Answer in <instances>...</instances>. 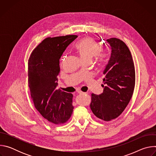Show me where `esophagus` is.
<instances>
[{
	"mask_svg": "<svg viewBox=\"0 0 156 156\" xmlns=\"http://www.w3.org/2000/svg\"><path fill=\"white\" fill-rule=\"evenodd\" d=\"M78 93L80 94H86V93H83V92H82V91H78Z\"/></svg>",
	"mask_w": 156,
	"mask_h": 156,
	"instance_id": "1",
	"label": "esophagus"
}]
</instances>
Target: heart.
Segmentation results:
<instances>
[{"label": "heart", "mask_w": 156, "mask_h": 156, "mask_svg": "<svg viewBox=\"0 0 156 156\" xmlns=\"http://www.w3.org/2000/svg\"><path fill=\"white\" fill-rule=\"evenodd\" d=\"M75 48L83 62L92 61L96 56L98 62L104 63L110 55L108 49H101L99 44L91 37H84L81 39L76 44Z\"/></svg>", "instance_id": "b5f03b06"}]
</instances>
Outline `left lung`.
<instances>
[{
    "label": "left lung",
    "mask_w": 156,
    "mask_h": 156,
    "mask_svg": "<svg viewBox=\"0 0 156 156\" xmlns=\"http://www.w3.org/2000/svg\"><path fill=\"white\" fill-rule=\"evenodd\" d=\"M106 41L111 54L103 72L104 90L99 95L91 94L90 107L98 118L110 121L118 117L128 104L135 88V70L125 43L114 37Z\"/></svg>",
    "instance_id": "1"
}]
</instances>
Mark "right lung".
Returning a JSON list of instances; mask_svg holds the SVG:
<instances>
[{"label":"right lung","mask_w":156,"mask_h":156,"mask_svg":"<svg viewBox=\"0 0 156 156\" xmlns=\"http://www.w3.org/2000/svg\"><path fill=\"white\" fill-rule=\"evenodd\" d=\"M77 37H48L33 50L28 60V85L34 107L44 119L56 125L67 122L73 112V94L56 87L60 58Z\"/></svg>","instance_id":"1"}]
</instances>
